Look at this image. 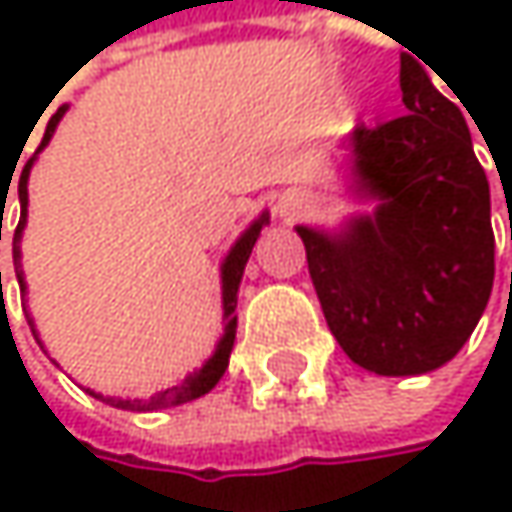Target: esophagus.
Listing matches in <instances>:
<instances>
[{"label": "esophagus", "mask_w": 512, "mask_h": 512, "mask_svg": "<svg viewBox=\"0 0 512 512\" xmlns=\"http://www.w3.org/2000/svg\"><path fill=\"white\" fill-rule=\"evenodd\" d=\"M299 210H302V201H299V198H293V195H290V198H284V201H281V216L293 219Z\"/></svg>", "instance_id": "1"}]
</instances>
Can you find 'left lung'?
Returning a JSON list of instances; mask_svg holds the SVG:
<instances>
[{
  "label": "left lung",
  "mask_w": 512,
  "mask_h": 512,
  "mask_svg": "<svg viewBox=\"0 0 512 512\" xmlns=\"http://www.w3.org/2000/svg\"><path fill=\"white\" fill-rule=\"evenodd\" d=\"M409 115L350 136L353 183L376 210L338 234L299 225L326 323L358 367L430 373L471 338L495 278L489 180L460 106L400 55Z\"/></svg>",
  "instance_id": "left-lung-1"
}]
</instances>
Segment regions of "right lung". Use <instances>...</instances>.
Returning a JSON list of instances; mask_svg holds the SVG:
<instances>
[{"label":"right lung","mask_w":512,"mask_h":512,"mask_svg":"<svg viewBox=\"0 0 512 512\" xmlns=\"http://www.w3.org/2000/svg\"><path fill=\"white\" fill-rule=\"evenodd\" d=\"M64 109H67V106H61V109H58V112L50 118L41 148H47V142L52 139V133H55V127H58V121H61V115H64ZM41 148H38V151H41ZM32 165H35V156L26 162V168H23V174H20V222H17V231H14V269H17V281H20V290H23V293H26V281H23V269H20V240H23V228H26V207H29V171H32ZM263 225H269V213H260V219H255V222L246 228V234L234 243V249L228 252L225 263H222V308H225L222 320H225V335H222V341H219L216 353L207 358V364H204L201 370L189 373L180 385H171V388L159 391V394L148 397V400L103 397V394H97V391H88V394H91V397H97V400H103V403H109V406H115V409H127V412H154V409H168V406H180V403H189V400L204 397V394H207L219 379H222V373L228 370V358H231L234 338H237V314H234V311H237V290H240L243 269H246V263H249V255H252V249H255V243H257V237H260V228H263ZM0 228H2V216H0ZM23 311H26V308H23ZM29 326H32V335H35V341H38V332H35L32 317H29Z\"/></svg>","instance_id":"right-lung-1"}]
</instances>
